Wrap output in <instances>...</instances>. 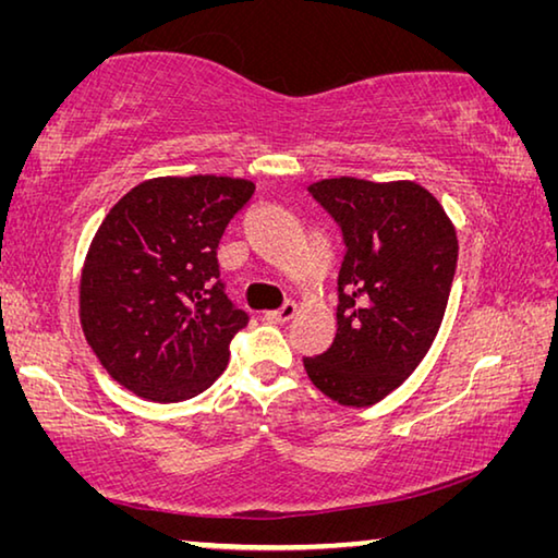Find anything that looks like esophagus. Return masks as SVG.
Here are the masks:
<instances>
[{"instance_id": "obj_1", "label": "esophagus", "mask_w": 558, "mask_h": 558, "mask_svg": "<svg viewBox=\"0 0 558 558\" xmlns=\"http://www.w3.org/2000/svg\"><path fill=\"white\" fill-rule=\"evenodd\" d=\"M295 315H298V305L292 300H288L280 310H270V313H266V319L268 323H288V319H292Z\"/></svg>"}]
</instances>
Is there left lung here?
Here are the masks:
<instances>
[{"label":"left lung","mask_w":558,"mask_h":558,"mask_svg":"<svg viewBox=\"0 0 558 558\" xmlns=\"http://www.w3.org/2000/svg\"><path fill=\"white\" fill-rule=\"evenodd\" d=\"M307 189L347 253L335 342L302 364L332 401L374 405L409 379L438 335L458 266L456 226L415 182L337 177Z\"/></svg>","instance_id":"1"}]
</instances>
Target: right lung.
Listing matches in <instances>:
<instances>
[{
    "label": "right lung",
    "mask_w": 558,
    "mask_h": 558,
    "mask_svg": "<svg viewBox=\"0 0 558 558\" xmlns=\"http://www.w3.org/2000/svg\"><path fill=\"white\" fill-rule=\"evenodd\" d=\"M253 192L248 179L157 177L102 219L81 272V327L128 391L177 403L226 369L248 315L226 295L216 248Z\"/></svg>",
    "instance_id": "add662e5"
}]
</instances>
